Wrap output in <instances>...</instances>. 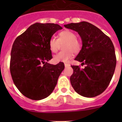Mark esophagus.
Returning a JSON list of instances; mask_svg holds the SVG:
<instances>
[{"instance_id":"1","label":"esophagus","mask_w":122,"mask_h":122,"mask_svg":"<svg viewBox=\"0 0 122 122\" xmlns=\"http://www.w3.org/2000/svg\"><path fill=\"white\" fill-rule=\"evenodd\" d=\"M70 66V65L69 64V63H65V67H68V66Z\"/></svg>"}]
</instances>
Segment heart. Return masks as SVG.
<instances>
[{"label":"heart","instance_id":"b5f03b06","mask_svg":"<svg viewBox=\"0 0 122 122\" xmlns=\"http://www.w3.org/2000/svg\"><path fill=\"white\" fill-rule=\"evenodd\" d=\"M76 33L69 30L60 32L59 38L52 36L49 41V46L52 52L56 53L60 48L61 45L63 46V51L54 56L53 60L56 63L68 62L73 57V53H78L81 48L80 41L76 39Z\"/></svg>","mask_w":122,"mask_h":122}]
</instances>
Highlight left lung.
Returning a JSON list of instances; mask_svg holds the SVG:
<instances>
[{"mask_svg": "<svg viewBox=\"0 0 122 122\" xmlns=\"http://www.w3.org/2000/svg\"><path fill=\"white\" fill-rule=\"evenodd\" d=\"M64 27L80 35L82 46L74 60L86 65L82 69L71 65L72 87L84 97L99 95L109 86L116 68V57L111 40L94 25L86 21L68 24Z\"/></svg>", "mask_w": 122, "mask_h": 122, "instance_id": "left-lung-1", "label": "left lung"}]
</instances>
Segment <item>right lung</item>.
<instances>
[{"mask_svg": "<svg viewBox=\"0 0 122 122\" xmlns=\"http://www.w3.org/2000/svg\"><path fill=\"white\" fill-rule=\"evenodd\" d=\"M59 25L36 23L31 25L16 38L11 51L10 73L21 93L33 100L48 97L53 92L64 70V63L52 65L49 41L59 30Z\"/></svg>", "mask_w": 122, "mask_h": 122, "instance_id": "1", "label": "right lung"}]
</instances>
